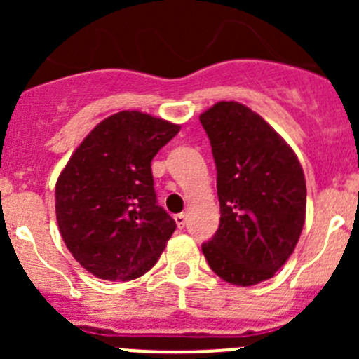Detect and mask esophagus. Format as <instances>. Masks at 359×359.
<instances>
[{"mask_svg":"<svg viewBox=\"0 0 359 359\" xmlns=\"http://www.w3.org/2000/svg\"><path fill=\"white\" fill-rule=\"evenodd\" d=\"M175 222H177V226H179V227L186 226V213H177Z\"/></svg>","mask_w":359,"mask_h":359,"instance_id":"obj_1","label":"esophagus"}]
</instances>
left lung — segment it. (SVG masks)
Wrapping results in <instances>:
<instances>
[{
  "mask_svg": "<svg viewBox=\"0 0 359 359\" xmlns=\"http://www.w3.org/2000/svg\"><path fill=\"white\" fill-rule=\"evenodd\" d=\"M217 166L220 224L201 250L210 269L236 287L274 276L306 220V179L292 147L257 112L217 102L200 116Z\"/></svg>",
  "mask_w": 359,
  "mask_h": 359,
  "instance_id": "left-lung-1",
  "label": "left lung"
}]
</instances>
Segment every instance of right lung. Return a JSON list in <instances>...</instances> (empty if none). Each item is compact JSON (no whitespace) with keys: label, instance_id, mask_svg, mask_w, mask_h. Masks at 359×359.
Returning <instances> with one entry per match:
<instances>
[{"label":"right lung","instance_id":"right-lung-1","mask_svg":"<svg viewBox=\"0 0 359 359\" xmlns=\"http://www.w3.org/2000/svg\"><path fill=\"white\" fill-rule=\"evenodd\" d=\"M179 130L146 112H116L85 137L60 172V234L93 276L130 281L158 262L177 224L158 205L151 161Z\"/></svg>","mask_w":359,"mask_h":359}]
</instances>
